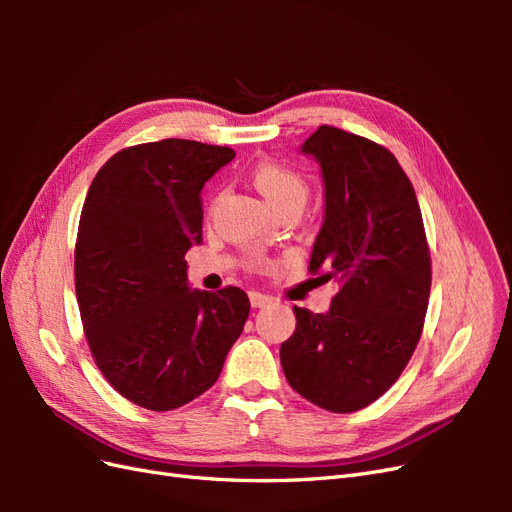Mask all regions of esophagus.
Masks as SVG:
<instances>
[{
  "mask_svg": "<svg viewBox=\"0 0 512 512\" xmlns=\"http://www.w3.org/2000/svg\"><path fill=\"white\" fill-rule=\"evenodd\" d=\"M250 303H252L254 307H262V305L271 303V299L267 297V294H262V292H256V290H252V292H250Z\"/></svg>",
  "mask_w": 512,
  "mask_h": 512,
  "instance_id": "34e87169",
  "label": "esophagus"
}]
</instances>
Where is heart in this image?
I'll return each mask as SVG.
<instances>
[{
    "label": "heart",
    "mask_w": 512,
    "mask_h": 512,
    "mask_svg": "<svg viewBox=\"0 0 512 512\" xmlns=\"http://www.w3.org/2000/svg\"><path fill=\"white\" fill-rule=\"evenodd\" d=\"M252 185L275 209L303 207L309 196V183L299 168L280 160H262L250 170Z\"/></svg>",
    "instance_id": "heart-1"
}]
</instances>
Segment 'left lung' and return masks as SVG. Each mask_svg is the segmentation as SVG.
Masks as SVG:
<instances>
[{
	"instance_id": "left-lung-1",
	"label": "left lung",
	"mask_w": 512,
	"mask_h": 512,
	"mask_svg": "<svg viewBox=\"0 0 512 512\" xmlns=\"http://www.w3.org/2000/svg\"><path fill=\"white\" fill-rule=\"evenodd\" d=\"M303 151L324 179L309 271L339 290L327 314L292 307L297 329L280 359L301 397L346 414L374 404L406 369L425 324L431 254L412 181L389 149L320 126Z\"/></svg>"
}]
</instances>
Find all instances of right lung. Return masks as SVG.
<instances>
[{
	"instance_id": "add662e5",
	"label": "right lung",
	"mask_w": 512,
	"mask_h": 512,
	"mask_svg": "<svg viewBox=\"0 0 512 512\" xmlns=\"http://www.w3.org/2000/svg\"><path fill=\"white\" fill-rule=\"evenodd\" d=\"M232 158L164 138L117 151L89 185L76 301L102 376L141 408L175 410L211 389L250 314L237 286L190 290L183 260L203 241V185Z\"/></svg>"
}]
</instances>
